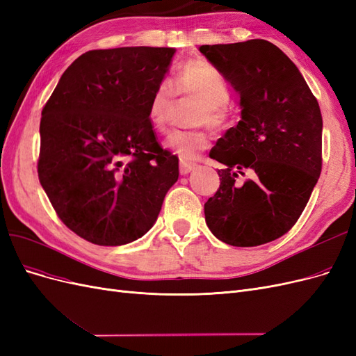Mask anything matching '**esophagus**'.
<instances>
[{
  "instance_id": "1",
  "label": "esophagus",
  "mask_w": 356,
  "mask_h": 356,
  "mask_svg": "<svg viewBox=\"0 0 356 356\" xmlns=\"http://www.w3.org/2000/svg\"><path fill=\"white\" fill-rule=\"evenodd\" d=\"M195 168H196V165L191 163V161L181 160V163H179V174H181V175H188L191 170H195Z\"/></svg>"
}]
</instances>
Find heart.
<instances>
[{
  "label": "heart",
  "mask_w": 356,
  "mask_h": 356,
  "mask_svg": "<svg viewBox=\"0 0 356 356\" xmlns=\"http://www.w3.org/2000/svg\"><path fill=\"white\" fill-rule=\"evenodd\" d=\"M175 92L199 101L193 115V124H207L212 129L224 124L227 118L230 88L222 75L202 60H188L178 71ZM175 92L168 81H161L148 104V120L159 132H165L168 118L175 102ZM208 138L202 129L177 131L170 134L166 145L182 160L196 159L207 148Z\"/></svg>",
  "instance_id": "obj_1"
}]
</instances>
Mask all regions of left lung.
Segmentation results:
<instances>
[{"label":"left lung","instance_id":"left-lung-1","mask_svg":"<svg viewBox=\"0 0 356 356\" xmlns=\"http://www.w3.org/2000/svg\"><path fill=\"white\" fill-rule=\"evenodd\" d=\"M199 50L239 93L242 110L209 153L224 169L204 203L207 225L232 246L272 242L297 222L321 175L318 101L293 60L266 40ZM245 170L253 178L239 185Z\"/></svg>","mask_w":356,"mask_h":356}]
</instances>
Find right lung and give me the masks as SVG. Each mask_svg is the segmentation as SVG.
<instances>
[{
	"label": "right lung",
	"instance_id": "obj_1",
	"mask_svg": "<svg viewBox=\"0 0 356 356\" xmlns=\"http://www.w3.org/2000/svg\"><path fill=\"white\" fill-rule=\"evenodd\" d=\"M175 51H86L42 108L38 178L63 224L86 241L118 246L143 238L178 181V157L159 145L148 120Z\"/></svg>",
	"mask_w": 356,
	"mask_h": 356
}]
</instances>
